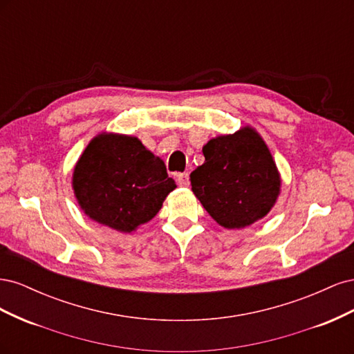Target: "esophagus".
<instances>
[{"instance_id": "obj_1", "label": "esophagus", "mask_w": 354, "mask_h": 354, "mask_svg": "<svg viewBox=\"0 0 354 354\" xmlns=\"http://www.w3.org/2000/svg\"><path fill=\"white\" fill-rule=\"evenodd\" d=\"M177 183L181 187H187L189 186V176H187V173L177 174Z\"/></svg>"}]
</instances>
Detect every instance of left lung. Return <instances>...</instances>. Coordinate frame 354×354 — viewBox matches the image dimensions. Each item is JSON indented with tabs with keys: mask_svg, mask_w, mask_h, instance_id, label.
I'll use <instances>...</instances> for the list:
<instances>
[{
	"mask_svg": "<svg viewBox=\"0 0 354 354\" xmlns=\"http://www.w3.org/2000/svg\"><path fill=\"white\" fill-rule=\"evenodd\" d=\"M205 162L190 174L192 192L224 229H243L266 217L281 195L274 159L255 128L211 138Z\"/></svg>",
	"mask_w": 354,
	"mask_h": 354,
	"instance_id": "left-lung-1",
	"label": "left lung"
}]
</instances>
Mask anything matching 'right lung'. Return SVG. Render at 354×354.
I'll use <instances>...</instances> for the list:
<instances>
[{
	"mask_svg": "<svg viewBox=\"0 0 354 354\" xmlns=\"http://www.w3.org/2000/svg\"><path fill=\"white\" fill-rule=\"evenodd\" d=\"M176 187L162 159L137 137L118 133L95 136L72 174L73 195L85 216L121 233L151 221Z\"/></svg>",
	"mask_w": 354,
	"mask_h": 354,
	"instance_id": "add662e5",
	"label": "right lung"
}]
</instances>
